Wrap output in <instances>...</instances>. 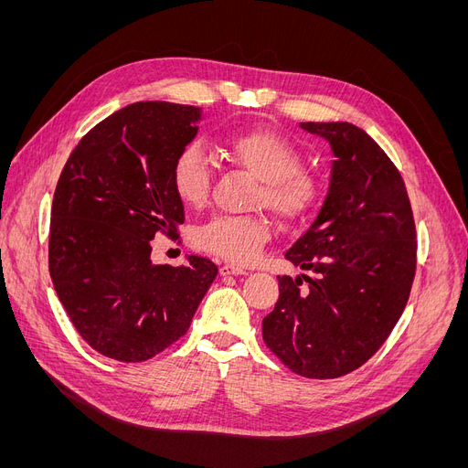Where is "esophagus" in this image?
Here are the masks:
<instances>
[{"label": "esophagus", "mask_w": 468, "mask_h": 468, "mask_svg": "<svg viewBox=\"0 0 468 468\" xmlns=\"http://www.w3.org/2000/svg\"><path fill=\"white\" fill-rule=\"evenodd\" d=\"M219 275H247V269L235 265V263H221L219 267Z\"/></svg>", "instance_id": "obj_1"}]
</instances>
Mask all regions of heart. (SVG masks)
<instances>
[{"mask_svg": "<svg viewBox=\"0 0 468 468\" xmlns=\"http://www.w3.org/2000/svg\"><path fill=\"white\" fill-rule=\"evenodd\" d=\"M231 163L258 180L252 207H265L282 226H298L321 205L324 180L302 166V152L279 133L254 129L226 140ZM172 189L187 207H203L210 195L212 166L201 144H186L170 166ZM271 235L263 214L214 216L195 231V244L216 258L249 263Z\"/></svg>", "mask_w": 468, "mask_h": 468, "instance_id": "heart-1", "label": "heart"}]
</instances>
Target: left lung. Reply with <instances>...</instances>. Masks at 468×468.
<instances>
[{"instance_id": "1", "label": "left lung", "mask_w": 468, "mask_h": 468, "mask_svg": "<svg viewBox=\"0 0 468 468\" xmlns=\"http://www.w3.org/2000/svg\"><path fill=\"white\" fill-rule=\"evenodd\" d=\"M300 127L326 138L335 161L321 212L284 254L313 277H279L261 335L293 374L334 379L370 360L399 323L415 277V221L399 168L362 129Z\"/></svg>"}]
</instances>
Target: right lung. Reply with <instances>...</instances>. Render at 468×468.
<instances>
[{"label":"right lung","instance_id":"obj_1","mask_svg":"<svg viewBox=\"0 0 468 468\" xmlns=\"http://www.w3.org/2000/svg\"><path fill=\"white\" fill-rule=\"evenodd\" d=\"M199 117L197 106L131 104L94 125L60 172L48 273L73 328L108 358L142 362L170 347L218 275L201 256L182 267L152 261L157 233L180 237L170 166Z\"/></svg>","mask_w":468,"mask_h":468}]
</instances>
